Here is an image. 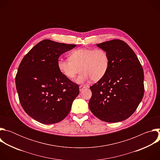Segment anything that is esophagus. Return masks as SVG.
<instances>
[{"instance_id":"1","label":"esophagus","mask_w":160,"mask_h":160,"mask_svg":"<svg viewBox=\"0 0 160 160\" xmlns=\"http://www.w3.org/2000/svg\"><path fill=\"white\" fill-rule=\"evenodd\" d=\"M85 88V86H83V85H80V87H79V90H80V91L81 92L82 90H83V89H84Z\"/></svg>"}]
</instances>
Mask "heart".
Masks as SVG:
<instances>
[{"mask_svg":"<svg viewBox=\"0 0 160 160\" xmlns=\"http://www.w3.org/2000/svg\"><path fill=\"white\" fill-rule=\"evenodd\" d=\"M58 66L61 73L70 80L81 70L77 82L84 83L91 78L93 81L102 78L109 69V58L101 48L78 49L70 54V59H59Z\"/></svg>","mask_w":160,"mask_h":160,"instance_id":"obj_1","label":"heart"}]
</instances>
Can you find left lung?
Listing matches in <instances>:
<instances>
[{
    "instance_id": "obj_1",
    "label": "left lung",
    "mask_w": 160,
    "mask_h": 160,
    "mask_svg": "<svg viewBox=\"0 0 160 160\" xmlns=\"http://www.w3.org/2000/svg\"><path fill=\"white\" fill-rule=\"evenodd\" d=\"M97 46L107 52L109 66L105 76L90 87L92 97L88 106L101 120L119 122L129 118L142 99V67L133 50L121 40L106 41Z\"/></svg>"
}]
</instances>
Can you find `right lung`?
<instances>
[{"label": "right lung", "mask_w": 160, "mask_h": 160, "mask_svg": "<svg viewBox=\"0 0 160 160\" xmlns=\"http://www.w3.org/2000/svg\"><path fill=\"white\" fill-rule=\"evenodd\" d=\"M76 45L43 40L25 56L19 66L15 81L21 105L41 123L62 121L79 94L78 85L65 77L58 66L59 57Z\"/></svg>", "instance_id": "1"}]
</instances>
